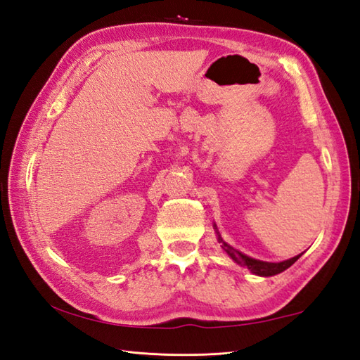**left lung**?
Instances as JSON below:
<instances>
[{"label": "left lung", "mask_w": 360, "mask_h": 360, "mask_svg": "<svg viewBox=\"0 0 360 360\" xmlns=\"http://www.w3.org/2000/svg\"><path fill=\"white\" fill-rule=\"evenodd\" d=\"M217 229V228H215ZM217 238H219V243L221 245L223 250H225L228 252V255L231 259H233L236 263H238V265L242 266H248V269L251 271L252 274H257V276H263V277H269V276H276L278 273H282V271H285L286 268H290L292 263L297 260L302 254L295 255V257L290 259V260H285V262H278V263H269V262H262V260H255V259H251L248 257V255L242 254L240 251L234 250L233 246H229L228 243H225L221 240V237L219 236L217 233Z\"/></svg>", "instance_id": "8db88e82"}]
</instances>
